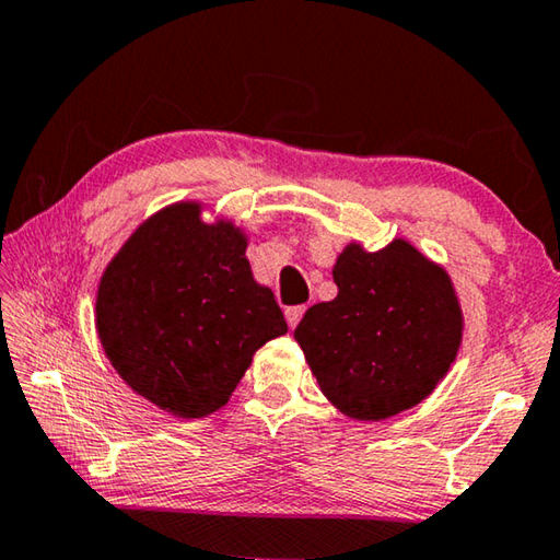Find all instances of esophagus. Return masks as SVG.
Here are the masks:
<instances>
[{
    "mask_svg": "<svg viewBox=\"0 0 560 560\" xmlns=\"http://www.w3.org/2000/svg\"><path fill=\"white\" fill-rule=\"evenodd\" d=\"M303 314H306V306H291V308H287V324H289V328H296L299 320L303 318Z\"/></svg>",
    "mask_w": 560,
    "mask_h": 560,
    "instance_id": "34e87169",
    "label": "esophagus"
}]
</instances>
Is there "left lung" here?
<instances>
[{"label": "left lung", "instance_id": "1", "mask_svg": "<svg viewBox=\"0 0 560 560\" xmlns=\"http://www.w3.org/2000/svg\"><path fill=\"white\" fill-rule=\"evenodd\" d=\"M338 296L306 311L293 338L330 402L353 420H385L422 402L462 343L447 271L412 244H348L334 267Z\"/></svg>", "mask_w": 560, "mask_h": 560}]
</instances>
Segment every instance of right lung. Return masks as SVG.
I'll use <instances>...</instances> for the list:
<instances>
[{"instance_id":"obj_1","label":"right lung","mask_w":560,"mask_h":560,"mask_svg":"<svg viewBox=\"0 0 560 560\" xmlns=\"http://www.w3.org/2000/svg\"><path fill=\"white\" fill-rule=\"evenodd\" d=\"M232 222L179 202L140 224L103 271L96 328L118 375L145 400L195 420L226 405L252 355L289 330Z\"/></svg>"}]
</instances>
